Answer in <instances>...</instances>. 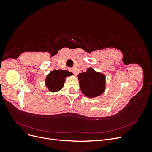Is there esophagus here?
Listing matches in <instances>:
<instances>
[{
  "label": "esophagus",
  "instance_id": "esophagus-1",
  "mask_svg": "<svg viewBox=\"0 0 152 152\" xmlns=\"http://www.w3.org/2000/svg\"><path fill=\"white\" fill-rule=\"evenodd\" d=\"M69 70H70V72H72L74 75H77V72H75V70H74V69H73V68H70V69H69Z\"/></svg>",
  "mask_w": 152,
  "mask_h": 152
}]
</instances>
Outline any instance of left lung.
<instances>
[{"label": "left lung", "mask_w": 152, "mask_h": 152, "mask_svg": "<svg viewBox=\"0 0 152 152\" xmlns=\"http://www.w3.org/2000/svg\"><path fill=\"white\" fill-rule=\"evenodd\" d=\"M78 78L82 93L87 97H97L104 92L105 77L102 73L89 68L87 72L79 73Z\"/></svg>", "instance_id": "obj_1"}]
</instances>
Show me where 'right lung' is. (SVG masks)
Segmentation results:
<instances>
[{
	"label": "right lung",
	"instance_id": "1",
	"mask_svg": "<svg viewBox=\"0 0 152 152\" xmlns=\"http://www.w3.org/2000/svg\"><path fill=\"white\" fill-rule=\"evenodd\" d=\"M71 75L72 73L66 70H53L47 75L45 85L50 91H58L63 88L65 78Z\"/></svg>",
	"mask_w": 152,
	"mask_h": 152
}]
</instances>
